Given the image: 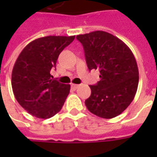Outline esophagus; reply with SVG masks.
<instances>
[{"label":"esophagus","mask_w":157,"mask_h":157,"mask_svg":"<svg viewBox=\"0 0 157 157\" xmlns=\"http://www.w3.org/2000/svg\"><path fill=\"white\" fill-rule=\"evenodd\" d=\"M71 88L74 89V90H75L79 86V85H77V84H71Z\"/></svg>","instance_id":"esophagus-1"}]
</instances>
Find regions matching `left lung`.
<instances>
[{"label": "left lung", "instance_id": "obj_1", "mask_svg": "<svg viewBox=\"0 0 157 157\" xmlns=\"http://www.w3.org/2000/svg\"><path fill=\"white\" fill-rule=\"evenodd\" d=\"M76 39L83 46L89 71L100 72V81L89 86L92 93L85 101L86 108L102 118L119 115L131 103L138 87V66L133 53L122 40L104 31Z\"/></svg>", "mask_w": 157, "mask_h": 157}]
</instances>
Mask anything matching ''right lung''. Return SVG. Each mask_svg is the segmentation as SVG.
I'll return each mask as SVG.
<instances>
[{
    "label": "right lung",
    "mask_w": 157,
    "mask_h": 157,
    "mask_svg": "<svg viewBox=\"0 0 157 157\" xmlns=\"http://www.w3.org/2000/svg\"><path fill=\"white\" fill-rule=\"evenodd\" d=\"M75 36H47L33 40L17 59L12 73V86L17 101L27 112L49 118L61 110L71 86L50 75L62 50Z\"/></svg>",
    "instance_id": "add662e5"
}]
</instances>
